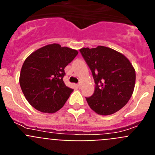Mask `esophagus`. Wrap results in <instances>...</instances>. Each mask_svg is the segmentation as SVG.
<instances>
[{
    "label": "esophagus",
    "instance_id": "obj_1",
    "mask_svg": "<svg viewBox=\"0 0 155 155\" xmlns=\"http://www.w3.org/2000/svg\"><path fill=\"white\" fill-rule=\"evenodd\" d=\"M77 86H78V88H80V87H81V83H78V84H77Z\"/></svg>",
    "mask_w": 155,
    "mask_h": 155
}]
</instances>
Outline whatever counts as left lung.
<instances>
[{
    "instance_id": "left-lung-1",
    "label": "left lung",
    "mask_w": 155,
    "mask_h": 155,
    "mask_svg": "<svg viewBox=\"0 0 155 155\" xmlns=\"http://www.w3.org/2000/svg\"><path fill=\"white\" fill-rule=\"evenodd\" d=\"M80 52L95 83L94 94L86 98L90 108L102 116L118 112L134 92L136 72L132 64L124 54L106 46L81 48Z\"/></svg>"
}]
</instances>
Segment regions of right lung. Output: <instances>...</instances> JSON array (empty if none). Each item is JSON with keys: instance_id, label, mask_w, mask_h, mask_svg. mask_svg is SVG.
<instances>
[{"instance_id": "right-lung-1", "label": "right lung", "mask_w": 155, "mask_h": 155, "mask_svg": "<svg viewBox=\"0 0 155 155\" xmlns=\"http://www.w3.org/2000/svg\"><path fill=\"white\" fill-rule=\"evenodd\" d=\"M78 54L76 50L53 43L39 48L25 59L19 83L32 107L54 113L64 106L74 91L63 81L64 68Z\"/></svg>"}]
</instances>
